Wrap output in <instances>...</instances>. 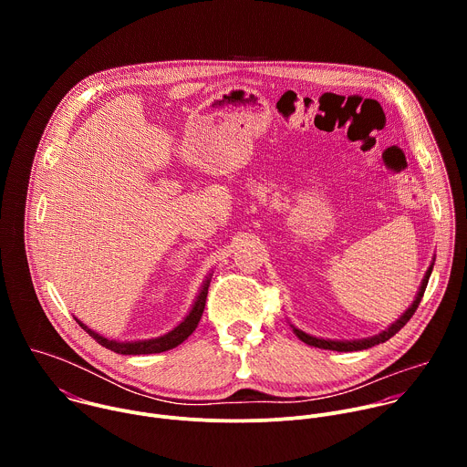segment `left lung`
Segmentation results:
<instances>
[{"label":"left lung","mask_w":467,"mask_h":467,"mask_svg":"<svg viewBox=\"0 0 467 467\" xmlns=\"http://www.w3.org/2000/svg\"><path fill=\"white\" fill-rule=\"evenodd\" d=\"M432 265L434 264H431V268L427 270V274H425V279H423V283H421V288H420V292H418V297H416V301L412 303V306L399 317L395 323H391V327H388L386 330H382L380 335H377V337H373V338H366V340H357V342H335V340H321V338H314V337H308V335H305L303 330H299V328H296L294 327V332L297 335V338L299 340H303L305 344H308V346H314V348H321V349H330V351H340V353H348V351H362V349H368V348H373V346H377V344H384L386 340H389L393 335H397L399 330H401L407 323H409V319L414 316V312L418 310V305L421 303V297H423V294H425V288H427V283H429V277H431V274H432Z\"/></svg>","instance_id":"obj_1"}]
</instances>
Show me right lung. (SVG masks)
<instances>
[{
    "label": "right lung",
    "instance_id": "add662e5",
    "mask_svg": "<svg viewBox=\"0 0 467 467\" xmlns=\"http://www.w3.org/2000/svg\"><path fill=\"white\" fill-rule=\"evenodd\" d=\"M209 283H205L202 294L197 296L190 314L184 317V321H181L173 330H170L168 335L164 337H159V338H153V340H142V342H114V340H107L103 337H99L98 332L90 330L85 323H79V327H83L88 335L103 348L118 353V355H153V353H162V351H168V349H173L177 348L179 344H182L192 332L195 330L199 319H202L203 316V310H205V301H207V294H209Z\"/></svg>",
    "mask_w": 467,
    "mask_h": 467
}]
</instances>
